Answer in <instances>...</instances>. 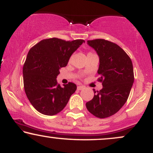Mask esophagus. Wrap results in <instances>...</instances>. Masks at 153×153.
<instances>
[{
  "mask_svg": "<svg viewBox=\"0 0 153 153\" xmlns=\"http://www.w3.org/2000/svg\"><path fill=\"white\" fill-rule=\"evenodd\" d=\"M77 88H78V90L80 91V90H82V89L85 88V86H83V85H78Z\"/></svg>",
  "mask_w": 153,
  "mask_h": 153,
  "instance_id": "obj_1",
  "label": "esophagus"
}]
</instances>
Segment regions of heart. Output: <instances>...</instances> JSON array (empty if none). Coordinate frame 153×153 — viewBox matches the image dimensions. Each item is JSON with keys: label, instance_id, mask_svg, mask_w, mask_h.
Returning a JSON list of instances; mask_svg holds the SVG:
<instances>
[{"label": "heart", "instance_id": "b5f03b06", "mask_svg": "<svg viewBox=\"0 0 153 153\" xmlns=\"http://www.w3.org/2000/svg\"><path fill=\"white\" fill-rule=\"evenodd\" d=\"M90 54H94V53H93V52H88V55H90Z\"/></svg>", "mask_w": 153, "mask_h": 153}]
</instances>
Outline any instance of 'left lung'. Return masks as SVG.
<instances>
[{
    "label": "left lung",
    "instance_id": "left-lung-1",
    "mask_svg": "<svg viewBox=\"0 0 153 153\" xmlns=\"http://www.w3.org/2000/svg\"><path fill=\"white\" fill-rule=\"evenodd\" d=\"M99 56L98 81L103 88L95 91L92 100L86 103L90 113L100 119L119 111L127 101L134 82L132 62L129 55L117 44L103 39L88 40Z\"/></svg>",
    "mask_w": 153,
    "mask_h": 153
}]
</instances>
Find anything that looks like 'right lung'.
<instances>
[{
	"label": "right lung",
	"instance_id": "1",
	"mask_svg": "<svg viewBox=\"0 0 153 153\" xmlns=\"http://www.w3.org/2000/svg\"><path fill=\"white\" fill-rule=\"evenodd\" d=\"M83 42V39H45L28 52L23 67L24 91L31 105L42 114H58L76 91L75 83L69 82L61 87L56 78L59 69L68 65L72 54Z\"/></svg>",
	"mask_w": 153,
	"mask_h": 153
}]
</instances>
